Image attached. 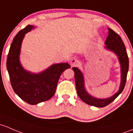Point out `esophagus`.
<instances>
[{
  "label": "esophagus",
  "mask_w": 133,
  "mask_h": 133,
  "mask_svg": "<svg viewBox=\"0 0 133 133\" xmlns=\"http://www.w3.org/2000/svg\"><path fill=\"white\" fill-rule=\"evenodd\" d=\"M78 64H79V62H78V60L76 59V58H72L70 62V64L72 67L76 66V65H78Z\"/></svg>",
  "instance_id": "esophagus-1"
}]
</instances>
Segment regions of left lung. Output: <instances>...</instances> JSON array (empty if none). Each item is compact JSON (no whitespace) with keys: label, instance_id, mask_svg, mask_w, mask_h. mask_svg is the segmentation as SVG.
<instances>
[{"label":"left lung","instance_id":"obj_1","mask_svg":"<svg viewBox=\"0 0 133 133\" xmlns=\"http://www.w3.org/2000/svg\"><path fill=\"white\" fill-rule=\"evenodd\" d=\"M105 48L114 51L118 57L121 67V82L119 90L113 96L107 99H98L93 97L86 91L84 86V78L82 72L77 68H72L75 72L76 89L79 98L89 105L96 107H107L123 91L126 83L127 75L129 69V58L122 39L119 35L108 28V36L105 41Z\"/></svg>","mask_w":133,"mask_h":133}]
</instances>
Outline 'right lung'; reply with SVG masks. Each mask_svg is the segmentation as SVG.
Masks as SVG:
<instances>
[{
    "instance_id": "1",
    "label": "right lung",
    "mask_w": 133,
    "mask_h": 133,
    "mask_svg": "<svg viewBox=\"0 0 133 133\" xmlns=\"http://www.w3.org/2000/svg\"><path fill=\"white\" fill-rule=\"evenodd\" d=\"M34 28L29 25L16 35L11 44L6 63L13 90L22 99L32 105L53 97L61 74L71 67L68 63L56 64L38 74L23 69L19 59L21 45L25 34Z\"/></svg>"
}]
</instances>
